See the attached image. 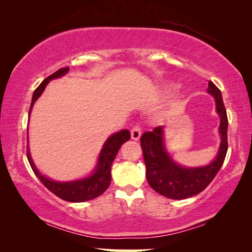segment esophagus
Instances as JSON below:
<instances>
[{"label": "esophagus", "instance_id": "1", "mask_svg": "<svg viewBox=\"0 0 252 252\" xmlns=\"http://www.w3.org/2000/svg\"><path fill=\"white\" fill-rule=\"evenodd\" d=\"M142 132H141V127H140L139 126H135L132 127L131 130V139L134 140V141H138V140L140 139V136H141Z\"/></svg>", "mask_w": 252, "mask_h": 252}]
</instances>
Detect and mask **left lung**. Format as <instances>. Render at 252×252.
I'll use <instances>...</instances> for the list:
<instances>
[{
  "label": "left lung",
  "mask_w": 252,
  "mask_h": 252,
  "mask_svg": "<svg viewBox=\"0 0 252 252\" xmlns=\"http://www.w3.org/2000/svg\"><path fill=\"white\" fill-rule=\"evenodd\" d=\"M207 92L215 99L216 111L220 118L219 134L221 141L217 156L210 163L193 168L177 163L165 148L163 126L146 132L140 139L146 163L147 180L153 190L165 198L181 200L200 193L222 167L228 150L227 111L221 91L211 81L208 82Z\"/></svg>",
  "instance_id": "obj_1"
}]
</instances>
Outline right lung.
Listing matches in <instances>:
<instances>
[{"label":"right lung","mask_w":252,"mask_h":252,"mask_svg":"<svg viewBox=\"0 0 252 252\" xmlns=\"http://www.w3.org/2000/svg\"><path fill=\"white\" fill-rule=\"evenodd\" d=\"M69 72V67H62V69L54 72L53 74L48 76L43 82H42L39 87L35 89L33 93L31 106H30L29 117L31 114V111L35 101L39 99L42 93H43L44 89L51 80L61 78V76L65 75ZM130 132L129 130H121L116 132L112 135H110L102 147L99 158H97V162L95 164L94 169H93L92 173L90 176L76 179V180L72 181H55L45 177L42 174L37 168L34 164L32 160L31 153H30V148L28 146V160L30 162V165L35 173V176L39 178V180L43 183V185L48 188V189L53 192L59 198H61L65 201L69 202H84L92 200L96 197H99L104 191L108 189L111 183V165L116 158L118 151L120 150L121 146L125 142L130 140Z\"/></svg>","instance_id":"obj_1"}]
</instances>
